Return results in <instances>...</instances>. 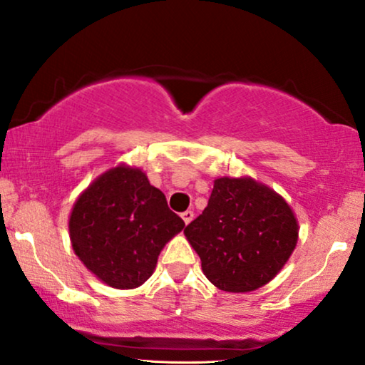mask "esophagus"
<instances>
[{
    "label": "esophagus",
    "instance_id": "34e87169",
    "mask_svg": "<svg viewBox=\"0 0 365 365\" xmlns=\"http://www.w3.org/2000/svg\"><path fill=\"white\" fill-rule=\"evenodd\" d=\"M182 218H183V222H185L187 225H188V223H190V222L193 220V212H192V210L183 212V213H182Z\"/></svg>",
    "mask_w": 365,
    "mask_h": 365
}]
</instances>
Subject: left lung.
<instances>
[{
    "instance_id": "obj_1",
    "label": "left lung",
    "mask_w": 365,
    "mask_h": 365,
    "mask_svg": "<svg viewBox=\"0 0 365 365\" xmlns=\"http://www.w3.org/2000/svg\"><path fill=\"white\" fill-rule=\"evenodd\" d=\"M207 279L225 292H250L279 274L297 244L287 202L252 178H217L208 205L185 227Z\"/></svg>"
}]
</instances>
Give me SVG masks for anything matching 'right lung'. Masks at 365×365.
Segmentation results:
<instances>
[{
    "mask_svg": "<svg viewBox=\"0 0 365 365\" xmlns=\"http://www.w3.org/2000/svg\"><path fill=\"white\" fill-rule=\"evenodd\" d=\"M185 227L138 168L116 167L78 198L70 217L73 250L115 289H135L153 274L165 244Z\"/></svg>",
    "mask_w": 365,
    "mask_h": 365,
    "instance_id": "right-lung-1",
    "label": "right lung"
}]
</instances>
